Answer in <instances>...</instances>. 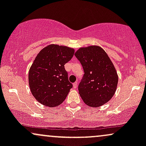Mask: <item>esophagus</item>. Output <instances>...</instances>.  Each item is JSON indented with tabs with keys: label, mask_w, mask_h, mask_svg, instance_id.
<instances>
[{
	"label": "esophagus",
	"mask_w": 146,
	"mask_h": 146,
	"mask_svg": "<svg viewBox=\"0 0 146 146\" xmlns=\"http://www.w3.org/2000/svg\"><path fill=\"white\" fill-rule=\"evenodd\" d=\"M78 86V82H75V83H73V88H76Z\"/></svg>",
	"instance_id": "obj_1"
}]
</instances>
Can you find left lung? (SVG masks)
<instances>
[{
  "label": "left lung",
  "mask_w": 146,
  "mask_h": 146,
  "mask_svg": "<svg viewBox=\"0 0 146 146\" xmlns=\"http://www.w3.org/2000/svg\"><path fill=\"white\" fill-rule=\"evenodd\" d=\"M75 56L84 72L78 86L84 102L95 108L110 101L116 91L118 75L108 54L100 46L91 45L80 48Z\"/></svg>",
  "instance_id": "obj_1"
}]
</instances>
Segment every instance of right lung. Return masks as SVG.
Masks as SVG:
<instances>
[{
	"label": "right lung",
	"instance_id": "obj_1",
	"mask_svg": "<svg viewBox=\"0 0 146 146\" xmlns=\"http://www.w3.org/2000/svg\"><path fill=\"white\" fill-rule=\"evenodd\" d=\"M74 52L73 48L50 44L38 53L29 71L30 90L38 102L55 107L64 101L73 87L64 64Z\"/></svg>",
	"mask_w": 146,
	"mask_h": 146
}]
</instances>
